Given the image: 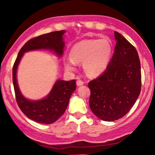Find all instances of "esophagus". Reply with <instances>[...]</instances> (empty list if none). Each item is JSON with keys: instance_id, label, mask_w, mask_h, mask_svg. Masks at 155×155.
I'll use <instances>...</instances> for the list:
<instances>
[{"instance_id": "34e87169", "label": "esophagus", "mask_w": 155, "mask_h": 155, "mask_svg": "<svg viewBox=\"0 0 155 155\" xmlns=\"http://www.w3.org/2000/svg\"><path fill=\"white\" fill-rule=\"evenodd\" d=\"M84 84V82L81 80H78L77 81V85L78 86H81V85H83Z\"/></svg>"}]
</instances>
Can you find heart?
<instances>
[{"label": "heart", "instance_id": "heart-1", "mask_svg": "<svg viewBox=\"0 0 155 155\" xmlns=\"http://www.w3.org/2000/svg\"><path fill=\"white\" fill-rule=\"evenodd\" d=\"M113 47L108 39H84L70 49V58L64 60L65 69L73 72L77 63L83 62V68L90 76H98L105 72L111 58Z\"/></svg>", "mask_w": 155, "mask_h": 155}]
</instances>
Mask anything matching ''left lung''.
Here are the masks:
<instances>
[{
  "label": "left lung",
  "instance_id": "8db88e82",
  "mask_svg": "<svg viewBox=\"0 0 155 155\" xmlns=\"http://www.w3.org/2000/svg\"><path fill=\"white\" fill-rule=\"evenodd\" d=\"M113 57L105 72L88 83L89 106L106 121L119 119L132 108L142 87L141 64L135 47L118 32Z\"/></svg>",
  "mask_w": 155,
  "mask_h": 155
}]
</instances>
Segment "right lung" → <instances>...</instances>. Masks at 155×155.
<instances>
[{"instance_id": "1", "label": "right lung", "mask_w": 155, "mask_h": 155, "mask_svg": "<svg viewBox=\"0 0 155 155\" xmlns=\"http://www.w3.org/2000/svg\"><path fill=\"white\" fill-rule=\"evenodd\" d=\"M64 31H53L32 38L19 51L13 67V83L17 104L28 118L41 124H52L65 111L72 93L76 89L75 80L57 81L47 98L39 101H29L21 93L16 80L17 68L24 52L36 49H50L59 57L63 54Z\"/></svg>"}]
</instances>
